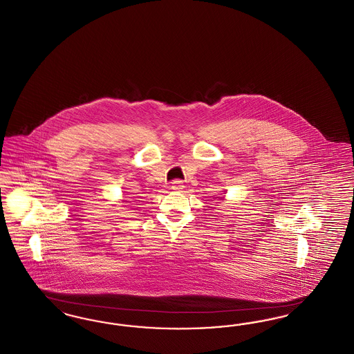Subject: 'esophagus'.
<instances>
[{"label":"esophagus","mask_w":354,"mask_h":354,"mask_svg":"<svg viewBox=\"0 0 354 354\" xmlns=\"http://www.w3.org/2000/svg\"><path fill=\"white\" fill-rule=\"evenodd\" d=\"M171 188L174 189V191H178V192H180L182 189H184V185L180 180H174L172 183H171Z\"/></svg>","instance_id":"obj_1"}]
</instances>
